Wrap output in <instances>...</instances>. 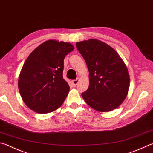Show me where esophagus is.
<instances>
[{"label":"esophagus","instance_id":"34e87169","mask_svg":"<svg viewBox=\"0 0 153 153\" xmlns=\"http://www.w3.org/2000/svg\"><path fill=\"white\" fill-rule=\"evenodd\" d=\"M79 81V79H75V80H73V81L71 82H72V84H73V85L74 86V87L77 85Z\"/></svg>","mask_w":153,"mask_h":153}]
</instances>
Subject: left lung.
<instances>
[{"label":"left lung","mask_w":153,"mask_h":153,"mask_svg":"<svg viewBox=\"0 0 153 153\" xmlns=\"http://www.w3.org/2000/svg\"><path fill=\"white\" fill-rule=\"evenodd\" d=\"M89 71V88L82 94L88 105L96 111L110 112L126 98L130 76L126 64L112 47L90 39L76 43Z\"/></svg>","instance_id":"obj_1"}]
</instances>
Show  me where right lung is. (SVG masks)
Wrapping results in <instances>:
<instances>
[{
	"label": "right lung",
	"mask_w": 153,
	"mask_h": 153,
	"mask_svg": "<svg viewBox=\"0 0 153 153\" xmlns=\"http://www.w3.org/2000/svg\"><path fill=\"white\" fill-rule=\"evenodd\" d=\"M74 49L70 43L51 39L30 53L18 81L22 100L30 110L47 114L63 104L69 90L63 78V60Z\"/></svg>",
	"instance_id": "add662e5"
}]
</instances>
